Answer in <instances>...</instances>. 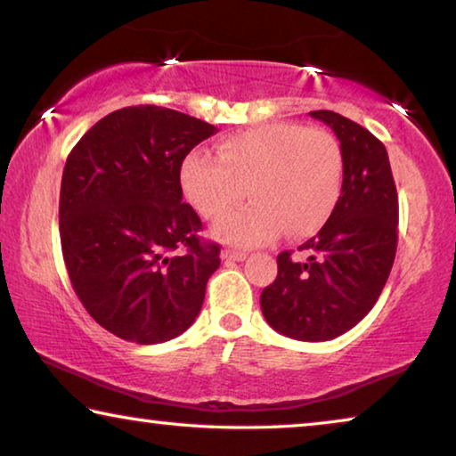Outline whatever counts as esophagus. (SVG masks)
I'll use <instances>...</instances> for the list:
<instances>
[{
    "mask_svg": "<svg viewBox=\"0 0 456 456\" xmlns=\"http://www.w3.org/2000/svg\"><path fill=\"white\" fill-rule=\"evenodd\" d=\"M245 257H247L245 251H237V249H223L221 251L223 261H243Z\"/></svg>",
    "mask_w": 456,
    "mask_h": 456,
    "instance_id": "1",
    "label": "esophagus"
}]
</instances>
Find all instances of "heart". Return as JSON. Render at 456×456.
<instances>
[{
    "label": "heart",
    "instance_id": "heart-1",
    "mask_svg": "<svg viewBox=\"0 0 456 456\" xmlns=\"http://www.w3.org/2000/svg\"><path fill=\"white\" fill-rule=\"evenodd\" d=\"M181 187L207 219L244 196L241 210L215 221L213 235L253 247L280 233L305 237L330 219L342 191V151L322 128L264 125L235 133L217 144V159L192 151L181 163Z\"/></svg>",
    "mask_w": 456,
    "mask_h": 456
}]
</instances>
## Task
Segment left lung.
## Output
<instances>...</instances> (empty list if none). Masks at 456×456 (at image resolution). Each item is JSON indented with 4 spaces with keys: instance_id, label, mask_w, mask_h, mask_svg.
<instances>
[{
    "instance_id": "1",
    "label": "left lung",
    "mask_w": 456,
    "mask_h": 456,
    "mask_svg": "<svg viewBox=\"0 0 456 456\" xmlns=\"http://www.w3.org/2000/svg\"><path fill=\"white\" fill-rule=\"evenodd\" d=\"M339 141L342 195L318 235L299 247L307 259L277 256V277L261 291V312L280 334L323 342L346 334L372 310L398 243V195L388 152L356 122L314 110Z\"/></svg>"
}]
</instances>
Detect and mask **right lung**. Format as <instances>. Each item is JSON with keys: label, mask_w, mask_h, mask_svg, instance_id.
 Here are the masks:
<instances>
[{"label": "right lung", "mask_w": 456, "mask_h": 456, "mask_svg": "<svg viewBox=\"0 0 456 456\" xmlns=\"http://www.w3.org/2000/svg\"><path fill=\"white\" fill-rule=\"evenodd\" d=\"M217 133L160 106L98 120L68 154L60 189L61 256L72 288L100 326L136 344L181 336L221 264L217 243L183 203L181 163Z\"/></svg>", "instance_id": "right-lung-1"}]
</instances>
